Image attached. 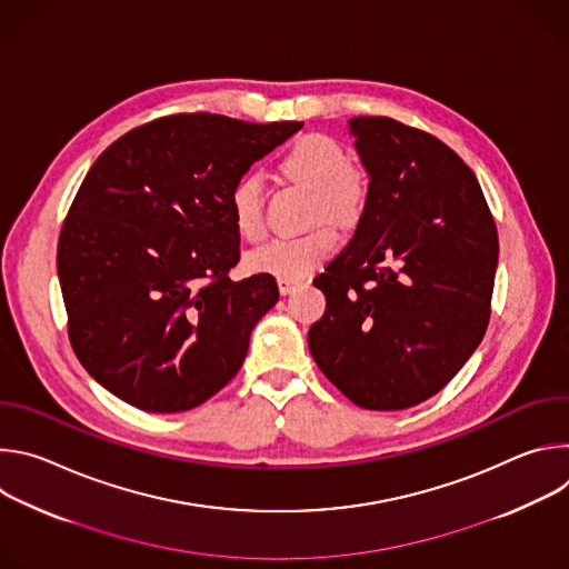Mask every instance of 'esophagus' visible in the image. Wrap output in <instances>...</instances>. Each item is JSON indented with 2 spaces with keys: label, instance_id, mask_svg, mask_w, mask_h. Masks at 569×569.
Segmentation results:
<instances>
[{
  "label": "esophagus",
  "instance_id": "obj_1",
  "mask_svg": "<svg viewBox=\"0 0 569 569\" xmlns=\"http://www.w3.org/2000/svg\"><path fill=\"white\" fill-rule=\"evenodd\" d=\"M277 283H279V292L281 295H290L295 290V286H297V281H290V279H277Z\"/></svg>",
  "mask_w": 569,
  "mask_h": 569
}]
</instances>
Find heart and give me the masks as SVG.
I'll return each mask as SVG.
<instances>
[{"label": "heart", "instance_id": "heart-1", "mask_svg": "<svg viewBox=\"0 0 569 569\" xmlns=\"http://www.w3.org/2000/svg\"><path fill=\"white\" fill-rule=\"evenodd\" d=\"M281 167L288 178L317 191V220L340 227L358 222L365 207V184L351 169V157L333 137L303 134L286 152ZM229 213L236 231L246 240L266 233L263 182L257 173L242 176L229 191ZM338 250V233L319 227L295 238H274L246 257V268L257 274L299 281L315 272Z\"/></svg>", "mask_w": 569, "mask_h": 569}]
</instances>
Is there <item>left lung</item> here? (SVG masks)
I'll return each instance as SVG.
<instances>
[{
	"label": "left lung",
	"instance_id": "8db88e82",
	"mask_svg": "<svg viewBox=\"0 0 569 569\" xmlns=\"http://www.w3.org/2000/svg\"><path fill=\"white\" fill-rule=\"evenodd\" d=\"M369 176L347 248L312 283L327 310L308 349L365 410L441 391L491 317L498 229L477 178L437 137L387 117L349 119Z\"/></svg>",
	"mask_w": 569,
	"mask_h": 569
}]
</instances>
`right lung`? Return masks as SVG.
<instances>
[{"mask_svg":"<svg viewBox=\"0 0 569 569\" xmlns=\"http://www.w3.org/2000/svg\"><path fill=\"white\" fill-rule=\"evenodd\" d=\"M303 121L173 114L117 139L80 184L58 240L71 347L143 412L198 408L248 356L279 301L272 274L233 281L229 191Z\"/></svg>","mask_w":569,"mask_h":569,"instance_id":"1","label":"right lung"}]
</instances>
